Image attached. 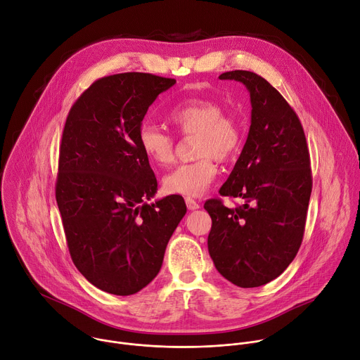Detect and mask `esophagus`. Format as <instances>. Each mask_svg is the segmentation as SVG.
<instances>
[{"mask_svg": "<svg viewBox=\"0 0 360 360\" xmlns=\"http://www.w3.org/2000/svg\"><path fill=\"white\" fill-rule=\"evenodd\" d=\"M185 202H186V207H188L189 211H196V210H199V203H198L195 199L186 198Z\"/></svg>", "mask_w": 360, "mask_h": 360, "instance_id": "1", "label": "esophagus"}]
</instances>
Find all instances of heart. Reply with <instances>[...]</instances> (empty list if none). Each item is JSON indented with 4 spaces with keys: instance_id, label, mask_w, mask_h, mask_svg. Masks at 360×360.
I'll use <instances>...</instances> for the list:
<instances>
[{
    "instance_id": "1",
    "label": "heart",
    "mask_w": 360,
    "mask_h": 360,
    "mask_svg": "<svg viewBox=\"0 0 360 360\" xmlns=\"http://www.w3.org/2000/svg\"><path fill=\"white\" fill-rule=\"evenodd\" d=\"M168 122L181 135H195L196 161L182 164L162 181L168 193L188 198L207 192L217 178L218 160H229L242 145L243 131L240 121L224 112V107L211 98H189L167 112ZM138 142L150 164L164 168L174 162L175 143L172 135L150 124L138 129Z\"/></svg>"
}]
</instances>
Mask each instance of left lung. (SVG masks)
Returning <instances> with one entry per match:
<instances>
[{
	"label": "left lung",
	"mask_w": 360,
	"mask_h": 360,
	"mask_svg": "<svg viewBox=\"0 0 360 360\" xmlns=\"http://www.w3.org/2000/svg\"><path fill=\"white\" fill-rule=\"evenodd\" d=\"M219 79L248 88L252 112L243 149L219 189L245 203L228 208L221 199L205 202L212 218L208 250L225 279L256 288L278 278L300 248L312 192L311 158L296 112L265 78L236 70Z\"/></svg>",
	"instance_id": "8db88e82"
}]
</instances>
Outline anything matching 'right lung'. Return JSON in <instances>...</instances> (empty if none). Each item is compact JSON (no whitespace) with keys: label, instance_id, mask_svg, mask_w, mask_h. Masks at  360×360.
<instances>
[{"label":"right lung","instance_id":"right-lung-1","mask_svg":"<svg viewBox=\"0 0 360 360\" xmlns=\"http://www.w3.org/2000/svg\"><path fill=\"white\" fill-rule=\"evenodd\" d=\"M175 82L145 72L99 78L67 117L56 198L70 255L89 283L112 295H134L158 275L186 214L179 195L146 202L158 182L138 142L148 108Z\"/></svg>","mask_w":360,"mask_h":360}]
</instances>
